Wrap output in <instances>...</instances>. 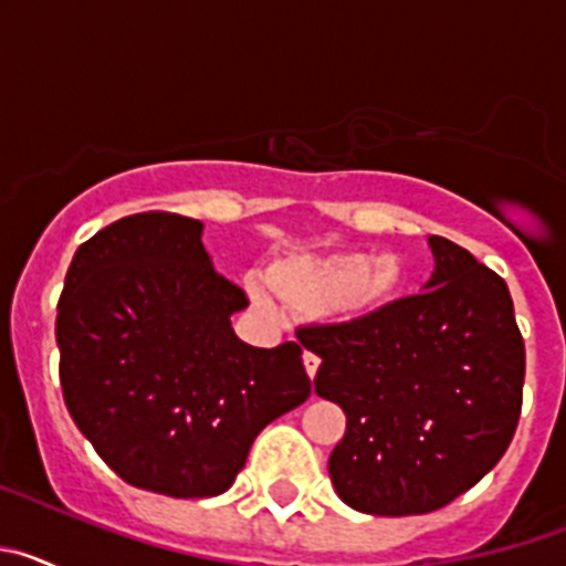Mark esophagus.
<instances>
[{
    "instance_id": "esophagus-1",
    "label": "esophagus",
    "mask_w": 566,
    "mask_h": 566,
    "mask_svg": "<svg viewBox=\"0 0 566 566\" xmlns=\"http://www.w3.org/2000/svg\"><path fill=\"white\" fill-rule=\"evenodd\" d=\"M303 365H306L308 377L314 379V374H317V368H319V357H317V354L306 352V354H303Z\"/></svg>"
}]
</instances>
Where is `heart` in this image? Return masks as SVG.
Instances as JSON below:
<instances>
[{"label": "heart", "instance_id": "heart-1", "mask_svg": "<svg viewBox=\"0 0 566 566\" xmlns=\"http://www.w3.org/2000/svg\"><path fill=\"white\" fill-rule=\"evenodd\" d=\"M402 280L405 269L397 254H289L269 269V286L292 312H328L343 319L359 317L388 303ZM252 297L258 306L272 308V300L260 286H252Z\"/></svg>", "mask_w": 566, "mask_h": 566}]
</instances>
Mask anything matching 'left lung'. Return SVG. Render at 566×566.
Listing matches in <instances>:
<instances>
[{"label":"left lung","mask_w":566,"mask_h":566,"mask_svg":"<svg viewBox=\"0 0 566 566\" xmlns=\"http://www.w3.org/2000/svg\"><path fill=\"white\" fill-rule=\"evenodd\" d=\"M424 292L300 343L323 363L314 391L345 411L328 459L337 496L371 516L451 504L507 451L522 417L524 339L507 283L431 234Z\"/></svg>","instance_id":"left-lung-1"}]
</instances>
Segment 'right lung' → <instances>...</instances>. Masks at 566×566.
Listing matches in <instances>:
<instances>
[{
  "label": "right lung",
  "instance_id": "right-lung-1",
  "mask_svg": "<svg viewBox=\"0 0 566 566\" xmlns=\"http://www.w3.org/2000/svg\"><path fill=\"white\" fill-rule=\"evenodd\" d=\"M203 223L138 212L76 249L56 314L64 405L127 484L218 496L254 437L303 405V348H254L232 314L247 292L214 272Z\"/></svg>",
  "mask_w": 566,
  "mask_h": 566
}]
</instances>
